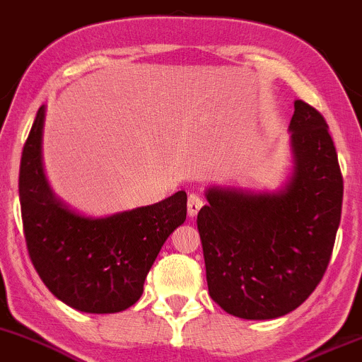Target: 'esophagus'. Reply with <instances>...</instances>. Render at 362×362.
<instances>
[{
    "label": "esophagus",
    "instance_id": "1",
    "mask_svg": "<svg viewBox=\"0 0 362 362\" xmlns=\"http://www.w3.org/2000/svg\"><path fill=\"white\" fill-rule=\"evenodd\" d=\"M202 207H204V198L197 195V193H192L188 197V216L195 217Z\"/></svg>",
    "mask_w": 362,
    "mask_h": 362
}]
</instances>
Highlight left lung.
Masks as SVG:
<instances>
[{
	"label": "left lung",
	"mask_w": 362,
	"mask_h": 362,
	"mask_svg": "<svg viewBox=\"0 0 362 362\" xmlns=\"http://www.w3.org/2000/svg\"><path fill=\"white\" fill-rule=\"evenodd\" d=\"M293 173L283 189H207L198 212L209 293L228 314L274 320L320 285L340 224L344 177L328 124L295 100Z\"/></svg>",
	"instance_id": "left-lung-1"
}]
</instances>
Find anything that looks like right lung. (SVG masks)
Segmentation results:
<instances>
[{
    "label": "right lung",
    "mask_w": 362,
    "mask_h": 362,
    "mask_svg": "<svg viewBox=\"0 0 362 362\" xmlns=\"http://www.w3.org/2000/svg\"><path fill=\"white\" fill-rule=\"evenodd\" d=\"M45 105L22 150L18 197L29 257L53 295L72 309L120 313L139 300L151 264L186 219V193L158 204L86 217L71 211L42 170Z\"/></svg>",
    "instance_id": "1"
}]
</instances>
